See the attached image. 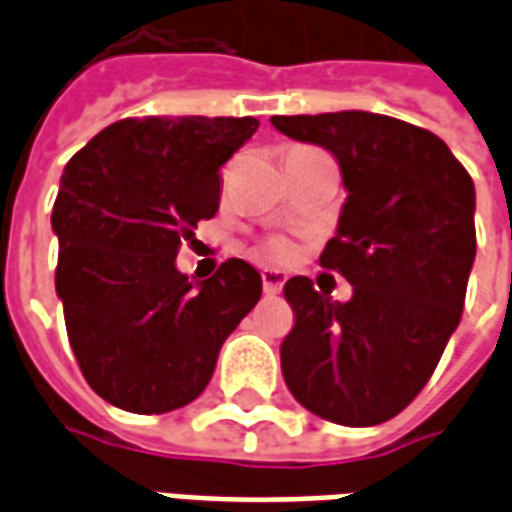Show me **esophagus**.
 <instances>
[{
	"label": "esophagus",
	"instance_id": "1",
	"mask_svg": "<svg viewBox=\"0 0 512 512\" xmlns=\"http://www.w3.org/2000/svg\"><path fill=\"white\" fill-rule=\"evenodd\" d=\"M260 279H263V290H266L268 296H277L288 277H285L282 271H277V268H263V271H260Z\"/></svg>",
	"mask_w": 512,
	"mask_h": 512
}]
</instances>
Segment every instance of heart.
<instances>
[{
	"label": "heart",
	"instance_id": "1",
	"mask_svg": "<svg viewBox=\"0 0 512 512\" xmlns=\"http://www.w3.org/2000/svg\"><path fill=\"white\" fill-rule=\"evenodd\" d=\"M268 252H271V257H277V260H282V257L290 255V249H288V244H285V241H271Z\"/></svg>",
	"mask_w": 512,
	"mask_h": 512
}]
</instances>
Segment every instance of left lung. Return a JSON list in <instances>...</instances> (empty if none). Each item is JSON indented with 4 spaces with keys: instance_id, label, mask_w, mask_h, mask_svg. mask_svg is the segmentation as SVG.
Wrapping results in <instances>:
<instances>
[{
    "instance_id": "8db88e82",
    "label": "left lung",
    "mask_w": 512,
    "mask_h": 512,
    "mask_svg": "<svg viewBox=\"0 0 512 512\" xmlns=\"http://www.w3.org/2000/svg\"><path fill=\"white\" fill-rule=\"evenodd\" d=\"M282 134L326 147L348 200L321 252L354 296L332 301L312 279L285 282L293 329L285 384L312 414L367 428L422 392L461 323L474 263V183L425 128L373 112L277 115Z\"/></svg>"
}]
</instances>
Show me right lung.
Here are the masks:
<instances>
[{
	"mask_svg": "<svg viewBox=\"0 0 512 512\" xmlns=\"http://www.w3.org/2000/svg\"><path fill=\"white\" fill-rule=\"evenodd\" d=\"M255 117H126L68 161L51 227L54 285L82 376L134 414L186 406L208 386L219 348L263 293L246 260L189 282L183 241L219 211V169Z\"/></svg>",
	"mask_w": 512,
	"mask_h": 512,
	"instance_id": "obj_1",
	"label": "right lung"
}]
</instances>
